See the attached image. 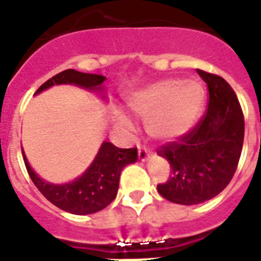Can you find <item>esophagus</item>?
Returning a JSON list of instances; mask_svg holds the SVG:
<instances>
[{
    "mask_svg": "<svg viewBox=\"0 0 261 261\" xmlns=\"http://www.w3.org/2000/svg\"><path fill=\"white\" fill-rule=\"evenodd\" d=\"M149 154H150V150H149V149H146L145 146H139L138 157L141 161H146L147 157H149Z\"/></svg>",
    "mask_w": 261,
    "mask_h": 261,
    "instance_id": "34e87169",
    "label": "esophagus"
}]
</instances>
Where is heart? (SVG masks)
Masks as SVG:
<instances>
[{"label":"heart","instance_id":"1","mask_svg":"<svg viewBox=\"0 0 261 261\" xmlns=\"http://www.w3.org/2000/svg\"><path fill=\"white\" fill-rule=\"evenodd\" d=\"M203 89L192 80L165 79L137 90L127 98L130 110L145 120L150 137L173 141L192 128L203 106ZM119 124L130 130V119L118 114Z\"/></svg>","mask_w":261,"mask_h":261}]
</instances>
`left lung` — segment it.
<instances>
[{
	"label": "left lung",
	"instance_id": "obj_1",
	"mask_svg": "<svg viewBox=\"0 0 261 261\" xmlns=\"http://www.w3.org/2000/svg\"><path fill=\"white\" fill-rule=\"evenodd\" d=\"M196 71L208 89L204 114L187 134L157 149L172 171L157 191L178 204H198L221 194L234 176L244 143V114L234 90L219 75Z\"/></svg>",
	"mask_w": 261,
	"mask_h": 261
}]
</instances>
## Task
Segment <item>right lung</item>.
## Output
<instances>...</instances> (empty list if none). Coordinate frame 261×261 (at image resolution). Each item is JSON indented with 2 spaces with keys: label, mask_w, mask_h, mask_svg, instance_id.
<instances>
[{
  "label": "right lung",
  "mask_w": 261,
  "mask_h": 261,
  "mask_svg": "<svg viewBox=\"0 0 261 261\" xmlns=\"http://www.w3.org/2000/svg\"><path fill=\"white\" fill-rule=\"evenodd\" d=\"M106 80L104 75L81 73L74 69H67L47 80L36 90V93L58 84H73L94 90L101 89V84ZM22 159L31 180L47 200H50L54 206L59 207L63 211L75 215H85L93 214L106 208L116 198L120 172L127 164L137 161L138 153L135 147L120 149L111 142H104L87 172L74 181L62 186L43 181L32 171L24 154Z\"/></svg>",
  "instance_id": "add662e5"
}]
</instances>
